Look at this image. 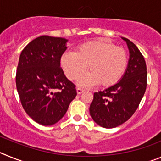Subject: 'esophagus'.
Masks as SVG:
<instances>
[{
    "label": "esophagus",
    "mask_w": 161,
    "mask_h": 161,
    "mask_svg": "<svg viewBox=\"0 0 161 161\" xmlns=\"http://www.w3.org/2000/svg\"><path fill=\"white\" fill-rule=\"evenodd\" d=\"M83 92H84V89H80V88H77V89H76V93H77V94H81Z\"/></svg>",
    "instance_id": "34e87169"
}]
</instances>
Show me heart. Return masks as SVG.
Here are the masks:
<instances>
[{
  "instance_id": "obj_1",
  "label": "heart",
  "mask_w": 161,
  "mask_h": 161,
  "mask_svg": "<svg viewBox=\"0 0 161 161\" xmlns=\"http://www.w3.org/2000/svg\"><path fill=\"white\" fill-rule=\"evenodd\" d=\"M128 64V57L123 48L106 41H92L80 44L76 53L65 52L60 57V65L70 80L78 79L77 85L89 88L98 85L109 87L123 77Z\"/></svg>"
}]
</instances>
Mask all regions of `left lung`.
Segmentation results:
<instances>
[{
	"label": "left lung",
	"mask_w": 161,
	"mask_h": 161,
	"mask_svg": "<svg viewBox=\"0 0 161 161\" xmlns=\"http://www.w3.org/2000/svg\"><path fill=\"white\" fill-rule=\"evenodd\" d=\"M130 58L123 77L118 83L93 94L89 107L91 117L104 128H114L128 120L136 112L147 87V67L137 47L123 38Z\"/></svg>",
	"instance_id": "left-lung-1"
}]
</instances>
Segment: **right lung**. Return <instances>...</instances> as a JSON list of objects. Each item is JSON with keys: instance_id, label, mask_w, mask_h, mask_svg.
Here are the masks:
<instances>
[{"instance_id": "1", "label": "right lung", "mask_w": 161, "mask_h": 161, "mask_svg": "<svg viewBox=\"0 0 161 161\" xmlns=\"http://www.w3.org/2000/svg\"><path fill=\"white\" fill-rule=\"evenodd\" d=\"M68 39L42 35L22 50L16 74L17 90L30 117L51 126L64 116L76 96L75 85L60 68Z\"/></svg>"}]
</instances>
